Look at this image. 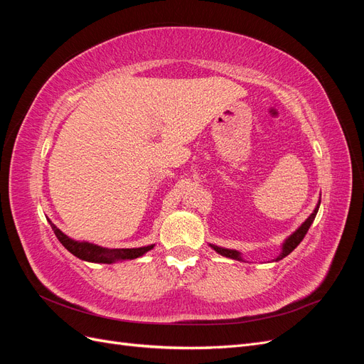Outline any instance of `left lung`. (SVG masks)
Wrapping results in <instances>:
<instances>
[{"label": "left lung", "instance_id": "obj_1", "mask_svg": "<svg viewBox=\"0 0 364 364\" xmlns=\"http://www.w3.org/2000/svg\"><path fill=\"white\" fill-rule=\"evenodd\" d=\"M318 206H321V200L317 202V205H316V208H314V211L311 213V215L308 217L305 222L297 228L294 232L284 241V245H282V250H281V253L277 257V259L274 261H279V259H282V258H285L289 255V253H291L297 246H299V243L301 241L304 240V237H305V234L308 232V229H310V226H311V223L314 222V218H316V215H317V211H318ZM211 246L217 253H220V255L222 257H226V258H232V259H237V261H243V258H241V253L238 252V250H234V249H225V247H218V246H214V245H209Z\"/></svg>", "mask_w": 364, "mask_h": 364}]
</instances>
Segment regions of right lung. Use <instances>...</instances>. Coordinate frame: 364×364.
I'll return each mask as SVG.
<instances>
[{"label":"right lung","instance_id":"right-lung-1","mask_svg":"<svg viewBox=\"0 0 364 364\" xmlns=\"http://www.w3.org/2000/svg\"><path fill=\"white\" fill-rule=\"evenodd\" d=\"M48 222H50L51 229L54 230V234H56L58 240L63 245V247L70 250L74 257L80 258L83 261L112 264V262L121 261V259H135L138 257H142L146 252L155 247V245H150V246L134 247V249H107V247H102V246H97L92 243H86V241H75V240L65 235L62 230L51 222L50 218H48Z\"/></svg>","mask_w":364,"mask_h":364}]
</instances>
